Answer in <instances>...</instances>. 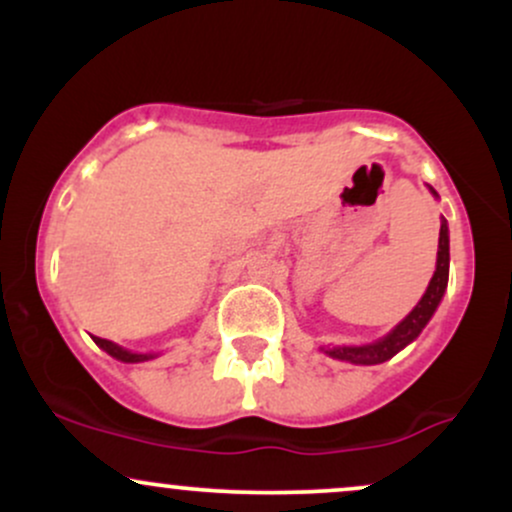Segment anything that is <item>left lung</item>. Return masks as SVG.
<instances>
[{
	"label": "left lung",
	"mask_w": 512,
	"mask_h": 512,
	"mask_svg": "<svg viewBox=\"0 0 512 512\" xmlns=\"http://www.w3.org/2000/svg\"><path fill=\"white\" fill-rule=\"evenodd\" d=\"M431 192L436 195V190L431 187ZM438 197V195H436ZM448 272H450V236H448V223H440V238H438V262L436 272H433L431 284L421 301L416 303V308L404 317L402 322L392 330L387 337L378 339L373 344L363 346H330V349H322L327 356L339 358V361L356 363V366H375V363H383L387 358H392L397 351H402L404 346L414 342L419 337L421 330L428 325L433 313H436L440 298H443L445 289H448Z\"/></svg>",
	"instance_id": "1"
}]
</instances>
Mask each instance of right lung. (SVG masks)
Masks as SVG:
<instances>
[{
  "mask_svg": "<svg viewBox=\"0 0 512 512\" xmlns=\"http://www.w3.org/2000/svg\"><path fill=\"white\" fill-rule=\"evenodd\" d=\"M93 342H96L103 351H108L110 356L117 358V361H122V363H139V361H149V358H154V354H132V351L122 349V346H117V344L108 342V339H101V337H93Z\"/></svg>",
  "mask_w": 512,
  "mask_h": 512,
  "instance_id": "obj_1",
  "label": "right lung"
}]
</instances>
